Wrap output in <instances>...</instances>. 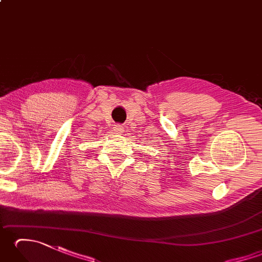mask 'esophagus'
I'll return each mask as SVG.
<instances>
[{"label": "esophagus", "mask_w": 262, "mask_h": 262, "mask_svg": "<svg viewBox=\"0 0 262 262\" xmlns=\"http://www.w3.org/2000/svg\"><path fill=\"white\" fill-rule=\"evenodd\" d=\"M124 126L122 125H116L115 127H114V132H115V134H121V133H124Z\"/></svg>", "instance_id": "esophagus-1"}]
</instances>
